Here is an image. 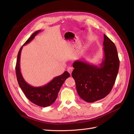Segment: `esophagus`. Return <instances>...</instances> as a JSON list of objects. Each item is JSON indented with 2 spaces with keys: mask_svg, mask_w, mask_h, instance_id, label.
Segmentation results:
<instances>
[{
  "mask_svg": "<svg viewBox=\"0 0 134 134\" xmlns=\"http://www.w3.org/2000/svg\"><path fill=\"white\" fill-rule=\"evenodd\" d=\"M72 70H73V68H72V67H68V69H67L68 71L69 72L70 74L71 73V72H72Z\"/></svg>",
  "mask_w": 134,
  "mask_h": 134,
  "instance_id": "34e87169",
  "label": "esophagus"
}]
</instances>
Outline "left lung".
<instances>
[{"mask_svg": "<svg viewBox=\"0 0 134 134\" xmlns=\"http://www.w3.org/2000/svg\"><path fill=\"white\" fill-rule=\"evenodd\" d=\"M104 58L99 66L76 60L71 75L75 80L77 93L87 102H94L106 97L113 88L118 74L120 61L117 48L104 35Z\"/></svg>", "mask_w": 134, "mask_h": 134, "instance_id": "left-lung-1", "label": "left lung"}]
</instances>
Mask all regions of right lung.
Segmentation results:
<instances>
[{
	"label": "right lung",
	"instance_id": "add662e5",
	"mask_svg": "<svg viewBox=\"0 0 134 134\" xmlns=\"http://www.w3.org/2000/svg\"><path fill=\"white\" fill-rule=\"evenodd\" d=\"M40 31L41 30L34 32L19 49L16 63L15 72L19 86L27 98L37 106L46 107L50 106L56 100L61 87L65 80L70 76V74L65 71L61 75L55 77L46 85L37 87L31 86L24 79L20 70V59L22 48L23 46L30 42Z\"/></svg>",
	"mask_w": 134,
	"mask_h": 134
}]
</instances>
